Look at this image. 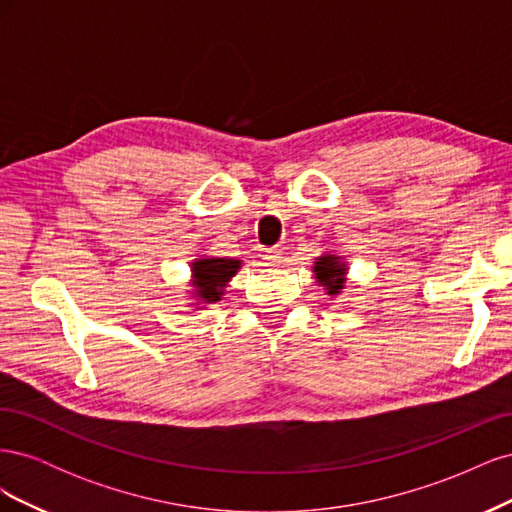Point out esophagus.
Instances as JSON below:
<instances>
[{
  "label": "esophagus",
  "instance_id": "esophagus-1",
  "mask_svg": "<svg viewBox=\"0 0 512 512\" xmlns=\"http://www.w3.org/2000/svg\"><path fill=\"white\" fill-rule=\"evenodd\" d=\"M280 258H282V254L277 252V250H273V247H265V250H262V260H265L267 267H277V265H280Z\"/></svg>",
  "mask_w": 512,
  "mask_h": 512
}]
</instances>
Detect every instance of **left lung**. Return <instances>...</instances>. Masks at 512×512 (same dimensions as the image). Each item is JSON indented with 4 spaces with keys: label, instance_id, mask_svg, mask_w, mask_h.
I'll return each mask as SVG.
<instances>
[{
    "label": "left lung",
    "instance_id": "obj_1",
    "mask_svg": "<svg viewBox=\"0 0 512 512\" xmlns=\"http://www.w3.org/2000/svg\"><path fill=\"white\" fill-rule=\"evenodd\" d=\"M316 280L327 286L329 294H337L344 288V269L337 262V256H320L316 262Z\"/></svg>",
    "mask_w": 512,
    "mask_h": 512
}]
</instances>
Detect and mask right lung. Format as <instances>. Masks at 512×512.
Here are the masks:
<instances>
[{"instance_id": "obj_1", "label": "right lung", "mask_w": 512, "mask_h": 512, "mask_svg": "<svg viewBox=\"0 0 512 512\" xmlns=\"http://www.w3.org/2000/svg\"><path fill=\"white\" fill-rule=\"evenodd\" d=\"M241 267L239 260H230V258H200L192 265L194 271V280H196V294H200V299L213 303L220 301L222 288L226 282L235 275Z\"/></svg>"}]
</instances>
